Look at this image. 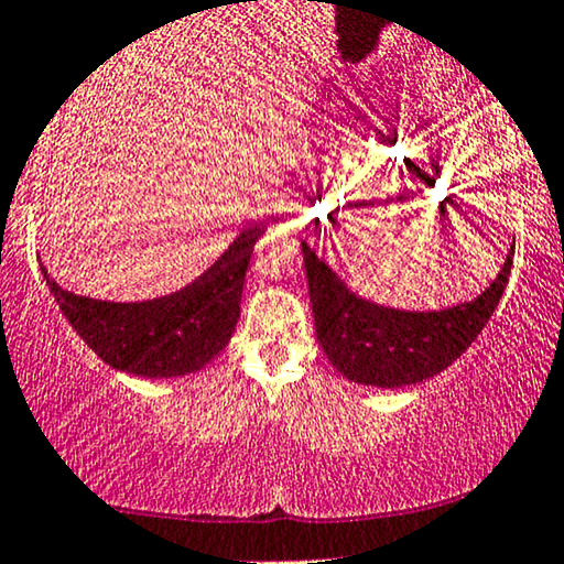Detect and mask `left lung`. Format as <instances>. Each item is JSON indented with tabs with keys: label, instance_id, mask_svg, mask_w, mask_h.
<instances>
[{
	"label": "left lung",
	"instance_id": "left-lung-1",
	"mask_svg": "<svg viewBox=\"0 0 564 564\" xmlns=\"http://www.w3.org/2000/svg\"><path fill=\"white\" fill-rule=\"evenodd\" d=\"M301 250L316 339L324 355L345 378L378 388L422 383L449 368L496 312L513 263L511 248L498 279L478 299L424 314L399 312L358 299L306 242H301Z\"/></svg>",
	"mask_w": 564,
	"mask_h": 564
}]
</instances>
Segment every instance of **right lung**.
<instances>
[{"label": "right lung", "instance_id": "obj_1", "mask_svg": "<svg viewBox=\"0 0 564 564\" xmlns=\"http://www.w3.org/2000/svg\"><path fill=\"white\" fill-rule=\"evenodd\" d=\"M260 235V227L245 229L192 285L140 304L76 296L63 291L43 265L41 271L70 327L107 365L142 378H176L202 370L227 347Z\"/></svg>", "mask_w": 564, "mask_h": 564}]
</instances>
